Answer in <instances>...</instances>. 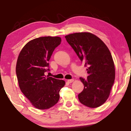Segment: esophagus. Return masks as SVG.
Returning a JSON list of instances; mask_svg holds the SVG:
<instances>
[{"instance_id":"esophagus-1","label":"esophagus","mask_w":131,"mask_h":131,"mask_svg":"<svg viewBox=\"0 0 131 131\" xmlns=\"http://www.w3.org/2000/svg\"><path fill=\"white\" fill-rule=\"evenodd\" d=\"M74 81V80L73 79H69V80H67L68 83H73Z\"/></svg>"}]
</instances>
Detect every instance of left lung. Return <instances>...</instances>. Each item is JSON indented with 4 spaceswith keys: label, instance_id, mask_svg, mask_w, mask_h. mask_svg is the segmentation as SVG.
<instances>
[{
    "label": "left lung",
    "instance_id": "8db88e82",
    "mask_svg": "<svg viewBox=\"0 0 131 131\" xmlns=\"http://www.w3.org/2000/svg\"><path fill=\"white\" fill-rule=\"evenodd\" d=\"M65 38L87 68V79L80 78L84 87L78 94L79 101L89 107H99L108 99L115 80L114 63L109 49L90 32L74 33Z\"/></svg>",
    "mask_w": 131,
    "mask_h": 131
}]
</instances>
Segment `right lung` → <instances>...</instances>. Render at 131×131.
Wrapping results in <instances>:
<instances>
[{"label": "right lung", "instance_id": "obj_1", "mask_svg": "<svg viewBox=\"0 0 131 131\" xmlns=\"http://www.w3.org/2000/svg\"><path fill=\"white\" fill-rule=\"evenodd\" d=\"M61 41L58 37L34 39L23 47L18 57L16 71L19 88L38 109H48L56 104L65 84L63 80L44 75L49 71L48 61Z\"/></svg>", "mask_w": 131, "mask_h": 131}]
</instances>
